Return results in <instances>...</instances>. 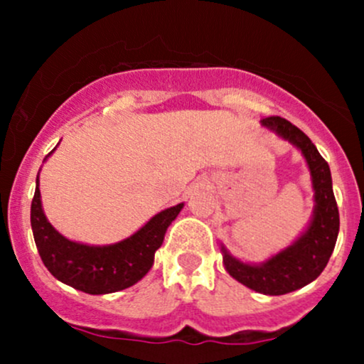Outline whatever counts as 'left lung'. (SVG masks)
Returning <instances> with one entry per match:
<instances>
[{
    "instance_id": "1",
    "label": "left lung",
    "mask_w": 364,
    "mask_h": 364,
    "mask_svg": "<svg viewBox=\"0 0 364 364\" xmlns=\"http://www.w3.org/2000/svg\"><path fill=\"white\" fill-rule=\"evenodd\" d=\"M262 127L289 141L303 154L311 176L315 202L313 215L306 229L287 248L262 263H250L232 257L223 243L220 252L225 270L232 279L260 294L281 296L301 289L323 272L339 235V208L327 161L301 129L279 116L262 119Z\"/></svg>"
}]
</instances>
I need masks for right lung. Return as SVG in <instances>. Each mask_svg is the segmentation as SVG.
I'll use <instances>...</instances> for the list:
<instances>
[{
    "mask_svg": "<svg viewBox=\"0 0 364 364\" xmlns=\"http://www.w3.org/2000/svg\"><path fill=\"white\" fill-rule=\"evenodd\" d=\"M53 152H49V156ZM183 207L185 203H178L159 212L139 231L118 243L101 246L78 243L58 232L46 217L37 174L31 224L37 252L46 269L58 281L87 294H109L127 289L147 275L154 265V255L164 241L166 231Z\"/></svg>",
    "mask_w": 364,
    "mask_h": 364,
    "instance_id": "right-lung-1",
    "label": "right lung"
}]
</instances>
